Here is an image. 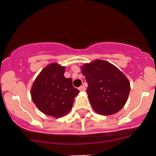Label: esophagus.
<instances>
[{"label": "esophagus", "mask_w": 156, "mask_h": 156, "mask_svg": "<svg viewBox=\"0 0 156 156\" xmlns=\"http://www.w3.org/2000/svg\"><path fill=\"white\" fill-rule=\"evenodd\" d=\"M78 89H79V90L81 92H84L85 90H86V88H85V87H83V86H81Z\"/></svg>", "instance_id": "esophagus-1"}]
</instances>
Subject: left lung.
Instances as JSON below:
<instances>
[{
  "mask_svg": "<svg viewBox=\"0 0 156 156\" xmlns=\"http://www.w3.org/2000/svg\"><path fill=\"white\" fill-rule=\"evenodd\" d=\"M81 69L88 83L87 92L95 112L110 115L124 107L130 91V83L115 66L98 59L83 64Z\"/></svg>",
  "mask_w": 156,
  "mask_h": 156,
  "instance_id": "1",
  "label": "left lung"
}]
</instances>
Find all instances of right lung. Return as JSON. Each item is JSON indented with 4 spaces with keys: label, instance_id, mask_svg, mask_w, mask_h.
I'll use <instances>...</instances> for the list:
<instances>
[{
    "label": "right lung",
    "instance_id": "1",
    "mask_svg": "<svg viewBox=\"0 0 156 156\" xmlns=\"http://www.w3.org/2000/svg\"><path fill=\"white\" fill-rule=\"evenodd\" d=\"M65 66L52 63L41 70L31 88L32 101L41 112L55 118L71 110L79 90L73 86L72 78L64 77Z\"/></svg>",
    "mask_w": 156,
    "mask_h": 156
}]
</instances>
